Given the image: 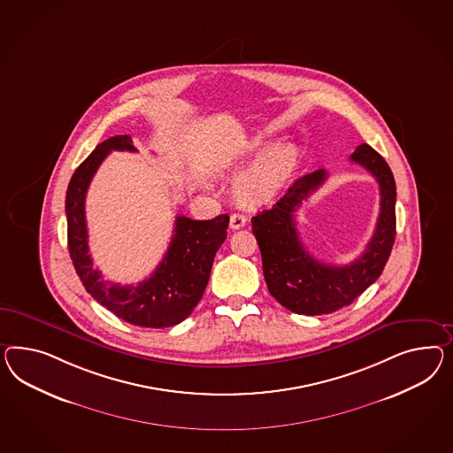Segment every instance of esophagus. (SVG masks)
<instances>
[{"label":"esophagus","instance_id":"esophagus-1","mask_svg":"<svg viewBox=\"0 0 453 453\" xmlns=\"http://www.w3.org/2000/svg\"><path fill=\"white\" fill-rule=\"evenodd\" d=\"M245 222H247V218L244 214H239V212H234L231 220H229L231 229H241V227H244Z\"/></svg>","mask_w":453,"mask_h":453}]
</instances>
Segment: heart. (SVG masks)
<instances>
[{
  "label": "heart",
  "mask_w": 453,
  "mask_h": 453,
  "mask_svg": "<svg viewBox=\"0 0 453 453\" xmlns=\"http://www.w3.org/2000/svg\"><path fill=\"white\" fill-rule=\"evenodd\" d=\"M252 161L256 163L237 178L234 193L247 206H258L279 195L281 188L294 176L300 163V153L292 143L273 147V142H254L235 157L226 170L241 172Z\"/></svg>",
  "instance_id": "1"
}]
</instances>
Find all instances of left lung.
Here are the masks:
<instances>
[{"label":"left lung","instance_id":"8db88e82","mask_svg":"<svg viewBox=\"0 0 453 453\" xmlns=\"http://www.w3.org/2000/svg\"><path fill=\"white\" fill-rule=\"evenodd\" d=\"M351 159L378 180L380 191L376 231L355 262L348 265L319 262L306 252L296 231L295 212L303 199L325 183L326 170L298 178L272 208L252 218V233L260 247L270 295L298 315H326L353 303L378 280L391 256L395 239V181L391 168L367 143L356 148Z\"/></svg>","mask_w":453,"mask_h":453}]
</instances>
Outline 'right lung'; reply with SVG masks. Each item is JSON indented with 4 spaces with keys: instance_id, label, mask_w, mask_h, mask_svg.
<instances>
[{
    "instance_id": "right-lung-1",
    "label": "right lung",
    "mask_w": 453,
    "mask_h": 453,
    "mask_svg": "<svg viewBox=\"0 0 453 453\" xmlns=\"http://www.w3.org/2000/svg\"><path fill=\"white\" fill-rule=\"evenodd\" d=\"M111 150L136 151L132 136H111L81 163L67 186V245L73 269L87 292L115 317L142 328H170L188 319L203 298L216 252L227 237L229 216L220 214L209 220L178 216L168 252L150 279L138 285L104 280L88 254L86 195L100 163Z\"/></svg>"
}]
</instances>
